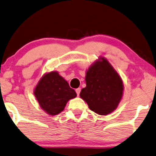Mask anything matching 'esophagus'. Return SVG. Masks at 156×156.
<instances>
[{
  "label": "esophagus",
  "instance_id": "34e87169",
  "mask_svg": "<svg viewBox=\"0 0 156 156\" xmlns=\"http://www.w3.org/2000/svg\"><path fill=\"white\" fill-rule=\"evenodd\" d=\"M80 90H81V89H80V88H77V89H76V93H77V95H78H78H80Z\"/></svg>",
  "mask_w": 156,
  "mask_h": 156
}]
</instances>
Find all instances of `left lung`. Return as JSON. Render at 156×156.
Here are the masks:
<instances>
[{"instance_id":"8db88e82","label":"left lung","mask_w":156,"mask_h":156,"mask_svg":"<svg viewBox=\"0 0 156 156\" xmlns=\"http://www.w3.org/2000/svg\"><path fill=\"white\" fill-rule=\"evenodd\" d=\"M86 87L80 97L89 108L101 115H107L117 108L123 95L121 77L109 61L100 56L86 73Z\"/></svg>"}]
</instances>
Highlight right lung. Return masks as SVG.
Masks as SVG:
<instances>
[{
    "label": "right lung",
    "mask_w": 156,
    "mask_h": 156,
    "mask_svg": "<svg viewBox=\"0 0 156 156\" xmlns=\"http://www.w3.org/2000/svg\"><path fill=\"white\" fill-rule=\"evenodd\" d=\"M39 105L49 115L61 113L70 100L77 94L58 72H47L38 80L33 90Z\"/></svg>",
    "instance_id": "add662e5"
}]
</instances>
